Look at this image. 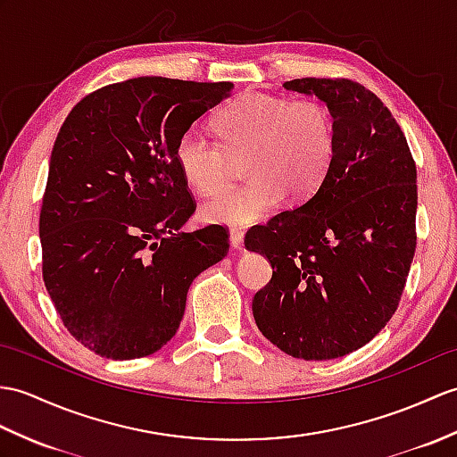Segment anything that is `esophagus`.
<instances>
[{
	"instance_id": "34e87169",
	"label": "esophagus",
	"mask_w": 457,
	"mask_h": 457,
	"mask_svg": "<svg viewBox=\"0 0 457 457\" xmlns=\"http://www.w3.org/2000/svg\"><path fill=\"white\" fill-rule=\"evenodd\" d=\"M229 243H231V247L233 249H243V231H239V229H231L229 231Z\"/></svg>"
}]
</instances>
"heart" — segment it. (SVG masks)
Here are the masks:
<instances>
[{"label": "heart", "instance_id": "1", "mask_svg": "<svg viewBox=\"0 0 457 457\" xmlns=\"http://www.w3.org/2000/svg\"><path fill=\"white\" fill-rule=\"evenodd\" d=\"M212 129L218 144L195 130L180 134L175 162L195 193H221L243 159V187L203 206L212 224L251 226L267 216L278 196L295 204L321 185L337 150L331 109L320 99L239 95L221 107Z\"/></svg>", "mask_w": 457, "mask_h": 457}]
</instances>
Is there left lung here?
I'll return each instance as SVG.
<instances>
[{"label":"left lung","mask_w":457,"mask_h":457,"mask_svg":"<svg viewBox=\"0 0 457 457\" xmlns=\"http://www.w3.org/2000/svg\"><path fill=\"white\" fill-rule=\"evenodd\" d=\"M335 116L337 150L315 193L247 231L272 278L253 298L259 331L282 353H354L394 317L417 249V165L389 109L358 81L302 78Z\"/></svg>","instance_id":"1"}]
</instances>
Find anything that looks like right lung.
Listing matches in <instances>:
<instances>
[{"label":"right lung","mask_w":457,"mask_h":457,"mask_svg":"<svg viewBox=\"0 0 457 457\" xmlns=\"http://www.w3.org/2000/svg\"><path fill=\"white\" fill-rule=\"evenodd\" d=\"M231 87L134 78L85 95L63 120L38 220L42 278L63 327L95 354L157 353L190 282L228 254L226 228L180 231L196 203L175 145Z\"/></svg>","instance_id":"right-lung-1"}]
</instances>
